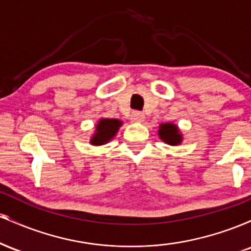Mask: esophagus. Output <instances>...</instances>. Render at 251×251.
<instances>
[{
    "label": "esophagus",
    "instance_id": "1",
    "mask_svg": "<svg viewBox=\"0 0 251 251\" xmlns=\"http://www.w3.org/2000/svg\"><path fill=\"white\" fill-rule=\"evenodd\" d=\"M131 120L134 123H143L144 120H145V114L142 113V112H138V111L132 112Z\"/></svg>",
    "mask_w": 251,
    "mask_h": 251
}]
</instances>
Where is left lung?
<instances>
[{
	"mask_svg": "<svg viewBox=\"0 0 251 251\" xmlns=\"http://www.w3.org/2000/svg\"><path fill=\"white\" fill-rule=\"evenodd\" d=\"M158 135H159L160 140L171 146L180 145L183 142V134H181L179 127L174 123L160 124Z\"/></svg>",
	"mask_w": 251,
	"mask_h": 251,
	"instance_id": "1",
	"label": "left lung"
}]
</instances>
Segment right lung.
<instances>
[{
	"label": "right lung",
	"mask_w": 251,
	"mask_h": 251,
	"mask_svg": "<svg viewBox=\"0 0 251 251\" xmlns=\"http://www.w3.org/2000/svg\"><path fill=\"white\" fill-rule=\"evenodd\" d=\"M122 125L123 122L119 119L100 118L96 124V129L89 139V143L94 146L105 145L116 137Z\"/></svg>",
	"instance_id": "1"
}]
</instances>
